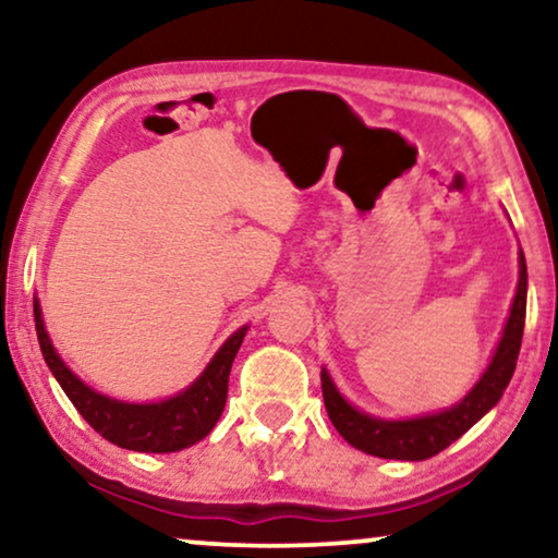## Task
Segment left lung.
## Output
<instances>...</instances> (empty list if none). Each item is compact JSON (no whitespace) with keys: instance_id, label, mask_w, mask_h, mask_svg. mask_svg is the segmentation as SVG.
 <instances>
[{"instance_id":"obj_1","label":"left lung","mask_w":558,"mask_h":558,"mask_svg":"<svg viewBox=\"0 0 558 558\" xmlns=\"http://www.w3.org/2000/svg\"><path fill=\"white\" fill-rule=\"evenodd\" d=\"M518 266H521V279H518L513 307H510V317L498 348H495L493 361L483 373V378L472 386V391L457 407L429 416L386 422V418L368 416L355 407H350L338 388H335L330 373L323 368V399L327 416H330L332 426L348 445H353L365 454L384 457V460H429V457L439 454L441 449H447L452 441L460 439L472 424H477L500 401L502 391H506L510 378H513L523 340L525 287H529L523 251L518 256Z\"/></svg>"}]
</instances>
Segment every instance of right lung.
Instances as JSON below:
<instances>
[{
    "label": "right lung",
    "mask_w": 558,
    "mask_h": 558,
    "mask_svg": "<svg viewBox=\"0 0 558 558\" xmlns=\"http://www.w3.org/2000/svg\"><path fill=\"white\" fill-rule=\"evenodd\" d=\"M35 330L40 340V350L45 363L52 376L63 388L78 414L109 439L111 445L134 449V452H180L203 437H208L213 426L223 414L228 396V376H231L233 357L239 353L248 327L235 330L223 342V348L213 355L208 368L185 391L172 396V399L159 403H126L109 399V396L96 393L88 388L52 348L45 332L40 304L35 300Z\"/></svg>",
    "instance_id": "obj_1"
}]
</instances>
